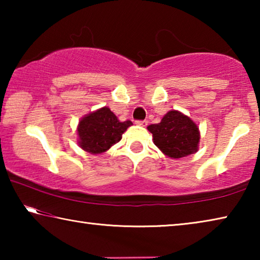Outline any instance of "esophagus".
<instances>
[{
  "label": "esophagus",
  "instance_id": "1",
  "mask_svg": "<svg viewBox=\"0 0 260 260\" xmlns=\"http://www.w3.org/2000/svg\"><path fill=\"white\" fill-rule=\"evenodd\" d=\"M135 122H136V124H138V125L143 126V127H146V126L148 125V121H147V120H136Z\"/></svg>",
  "mask_w": 260,
  "mask_h": 260
}]
</instances>
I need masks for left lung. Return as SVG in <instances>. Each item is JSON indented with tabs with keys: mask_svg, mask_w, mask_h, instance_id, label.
Wrapping results in <instances>:
<instances>
[{
	"mask_svg": "<svg viewBox=\"0 0 260 260\" xmlns=\"http://www.w3.org/2000/svg\"><path fill=\"white\" fill-rule=\"evenodd\" d=\"M153 143L171 158H182L197 151L200 131L190 118L179 111H169L159 124L148 126Z\"/></svg>",
	"mask_w": 260,
	"mask_h": 260,
	"instance_id": "left-lung-1",
	"label": "left lung"
}]
</instances>
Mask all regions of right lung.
<instances>
[{"mask_svg":"<svg viewBox=\"0 0 260 260\" xmlns=\"http://www.w3.org/2000/svg\"><path fill=\"white\" fill-rule=\"evenodd\" d=\"M132 125L131 120L119 121L109 108L87 114L79 122V146L90 153L107 151L121 140V135Z\"/></svg>","mask_w":260,"mask_h":260,"instance_id":"1","label":"right lung"}]
</instances>
